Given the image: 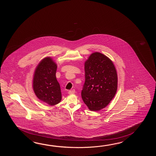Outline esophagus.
<instances>
[{
  "label": "esophagus",
  "mask_w": 156,
  "mask_h": 156,
  "mask_svg": "<svg viewBox=\"0 0 156 156\" xmlns=\"http://www.w3.org/2000/svg\"><path fill=\"white\" fill-rule=\"evenodd\" d=\"M75 93V90H70L69 91V94H73L74 93Z\"/></svg>",
  "instance_id": "obj_1"
}]
</instances>
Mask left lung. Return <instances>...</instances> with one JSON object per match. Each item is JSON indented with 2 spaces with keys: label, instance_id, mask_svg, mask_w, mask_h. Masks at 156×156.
<instances>
[{
  "label": "left lung",
  "instance_id": "obj_1",
  "mask_svg": "<svg viewBox=\"0 0 156 156\" xmlns=\"http://www.w3.org/2000/svg\"><path fill=\"white\" fill-rule=\"evenodd\" d=\"M85 73L82 99L90 110L99 111L106 107L116 94V69L108 57L95 52L85 63Z\"/></svg>",
  "mask_w": 156,
  "mask_h": 156
}]
</instances>
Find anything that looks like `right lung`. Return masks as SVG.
Instances as JSON below:
<instances>
[{
    "label": "right lung",
    "instance_id": "1",
    "mask_svg": "<svg viewBox=\"0 0 156 156\" xmlns=\"http://www.w3.org/2000/svg\"><path fill=\"white\" fill-rule=\"evenodd\" d=\"M57 65L50 57L41 61L34 73L33 90L39 99L50 105L60 103L62 94L56 77Z\"/></svg>",
    "mask_w": 156,
    "mask_h": 156
}]
</instances>
